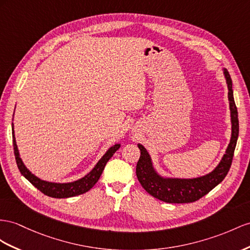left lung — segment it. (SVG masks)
I'll use <instances>...</instances> for the list:
<instances>
[{
    "mask_svg": "<svg viewBox=\"0 0 250 250\" xmlns=\"http://www.w3.org/2000/svg\"><path fill=\"white\" fill-rule=\"evenodd\" d=\"M228 87V100L231 117V138L220 164L210 173L195 178L164 177L155 170L152 158L143 145L138 144L140 157L136 166V175L140 185L149 194L166 203H192L206 195L227 175L232 163L239 136L238 108L235 106L232 81L226 68H223Z\"/></svg>",
    "mask_w": 250,
    "mask_h": 250,
    "instance_id": "1",
    "label": "left lung"
}]
</instances>
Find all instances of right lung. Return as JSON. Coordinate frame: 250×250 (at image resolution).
I'll list each match as a JSON object with an SVG mask.
<instances>
[{"instance_id": "add662e5", "label": "right lung", "mask_w": 250, "mask_h": 250, "mask_svg": "<svg viewBox=\"0 0 250 250\" xmlns=\"http://www.w3.org/2000/svg\"><path fill=\"white\" fill-rule=\"evenodd\" d=\"M11 126H12V143H14L16 162H17L19 170L21 172V174L26 178L28 182L33 184L38 190H40L42 193L55 198L73 197L76 195L85 193V192H87L89 189H92L94 187V185L98 182L100 175L102 174V171H104L106 163L108 162V159H110L114 155V153L120 148V144H116L113 146H111V148L105 152V154L99 159V162L96 164L93 170L78 181H75L72 183H63V184L46 182V181L41 180L39 177H37L35 174L31 173L26 167H25V165L20 157V153H19L18 146L16 143L14 124H12Z\"/></svg>"}]
</instances>
